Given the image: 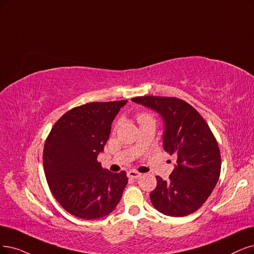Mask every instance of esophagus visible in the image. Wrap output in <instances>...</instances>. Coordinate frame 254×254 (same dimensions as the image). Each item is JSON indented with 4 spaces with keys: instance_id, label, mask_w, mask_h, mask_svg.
I'll return each instance as SVG.
<instances>
[{
    "instance_id": "34e87169",
    "label": "esophagus",
    "mask_w": 254,
    "mask_h": 254,
    "mask_svg": "<svg viewBox=\"0 0 254 254\" xmlns=\"http://www.w3.org/2000/svg\"><path fill=\"white\" fill-rule=\"evenodd\" d=\"M127 176L129 178H132V179H138V178H140V176H141V174L136 172V171H129L127 173Z\"/></svg>"
}]
</instances>
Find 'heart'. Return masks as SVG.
Listing matches in <instances>:
<instances>
[{
  "label": "heart",
  "mask_w": 254,
  "mask_h": 254,
  "mask_svg": "<svg viewBox=\"0 0 254 254\" xmlns=\"http://www.w3.org/2000/svg\"><path fill=\"white\" fill-rule=\"evenodd\" d=\"M147 121H154V118L151 115L146 114V113H141V114L138 115V122L140 125L144 124V122H147Z\"/></svg>",
  "instance_id": "b5f03b06"
}]
</instances>
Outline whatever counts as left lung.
<instances>
[{"instance_id": "8db88e82", "label": "left lung", "mask_w": 254, "mask_h": 254, "mask_svg": "<svg viewBox=\"0 0 254 254\" xmlns=\"http://www.w3.org/2000/svg\"><path fill=\"white\" fill-rule=\"evenodd\" d=\"M132 100L162 117L163 148L177 160L167 181L156 177L157 186L149 194L154 207L170 217L196 211L211 194L221 173L220 148L211 129L182 99L141 96Z\"/></svg>"}]
</instances>
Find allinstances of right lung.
I'll use <instances>...</instances> for the list:
<instances>
[{"instance_id":"1","label":"right lung","mask_w":254,"mask_h":254,"mask_svg":"<svg viewBox=\"0 0 254 254\" xmlns=\"http://www.w3.org/2000/svg\"><path fill=\"white\" fill-rule=\"evenodd\" d=\"M127 100L90 102L64 114L53 126L43 153L49 189L64 209L83 220L106 217L127 184L126 172L103 170L97 156L111 125Z\"/></svg>"}]
</instances>
